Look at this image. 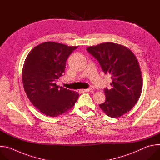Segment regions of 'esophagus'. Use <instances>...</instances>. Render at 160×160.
<instances>
[{"instance_id":"1","label":"esophagus","mask_w":160,"mask_h":160,"mask_svg":"<svg viewBox=\"0 0 160 160\" xmlns=\"http://www.w3.org/2000/svg\"><path fill=\"white\" fill-rule=\"evenodd\" d=\"M91 89H92L91 88H88V89H82L81 91H82V92H89V91H90Z\"/></svg>"}]
</instances>
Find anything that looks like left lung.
<instances>
[{"label":"left lung","mask_w":160,"mask_h":160,"mask_svg":"<svg viewBox=\"0 0 160 160\" xmlns=\"http://www.w3.org/2000/svg\"><path fill=\"white\" fill-rule=\"evenodd\" d=\"M105 74L112 77V88H105V102L99 105L108 117L117 118L136 104L142 88L139 62L132 52L122 45L107 42L87 48Z\"/></svg>","instance_id":"1"}]
</instances>
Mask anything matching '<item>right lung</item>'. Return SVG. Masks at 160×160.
Returning a JSON list of instances; mask_svg holds the SVG:
<instances>
[{"label":"right lung","instance_id":"add662e5","mask_svg":"<svg viewBox=\"0 0 160 160\" xmlns=\"http://www.w3.org/2000/svg\"><path fill=\"white\" fill-rule=\"evenodd\" d=\"M78 46L47 42L32 49L24 61L22 80L29 101L42 113L57 117L72 108L77 92L57 85L65 72L66 60Z\"/></svg>","mask_w":160,"mask_h":160}]
</instances>
